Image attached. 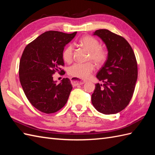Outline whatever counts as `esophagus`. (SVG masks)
<instances>
[{
	"mask_svg": "<svg viewBox=\"0 0 155 155\" xmlns=\"http://www.w3.org/2000/svg\"><path fill=\"white\" fill-rule=\"evenodd\" d=\"M71 84H72V86H77V85L83 84L84 83H85V81H81L79 79V78H78L77 77H71Z\"/></svg>",
	"mask_w": 155,
	"mask_h": 155,
	"instance_id": "esophagus-1",
	"label": "esophagus"
}]
</instances>
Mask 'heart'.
<instances>
[{
  "mask_svg": "<svg viewBox=\"0 0 155 155\" xmlns=\"http://www.w3.org/2000/svg\"><path fill=\"white\" fill-rule=\"evenodd\" d=\"M80 43L88 51V60L93 61L98 66L103 65L108 58L107 49L100 46L99 41L92 36H85L80 40ZM74 54V45L69 44L62 52L63 60L68 63L72 62ZM94 64L89 61L84 63L77 62L68 68V73L73 77L87 79L94 70Z\"/></svg>",
  "mask_w": 155,
  "mask_h": 155,
  "instance_id": "heart-1",
  "label": "heart"
}]
</instances>
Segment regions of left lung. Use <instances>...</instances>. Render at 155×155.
<instances>
[{
  "instance_id": "left-lung-1",
  "label": "left lung",
  "mask_w": 155,
  "mask_h": 155,
  "mask_svg": "<svg viewBox=\"0 0 155 155\" xmlns=\"http://www.w3.org/2000/svg\"><path fill=\"white\" fill-rule=\"evenodd\" d=\"M106 44L108 58L97 77L103 84H96L91 101L94 107L105 114H116L130 103L138 77L137 62L127 41L107 29L94 32Z\"/></svg>"
}]
</instances>
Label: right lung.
<instances>
[{"instance_id": "right-lung-1", "label": "right lung", "mask_w": 155, "mask_h": 155, "mask_svg": "<svg viewBox=\"0 0 155 155\" xmlns=\"http://www.w3.org/2000/svg\"><path fill=\"white\" fill-rule=\"evenodd\" d=\"M77 32L67 34L49 31L41 35L25 47L19 64V78L26 97L37 109L46 114L54 113L67 103L72 88L71 81L64 78L56 84V72L64 74L61 67L65 45Z\"/></svg>"}]
</instances>
